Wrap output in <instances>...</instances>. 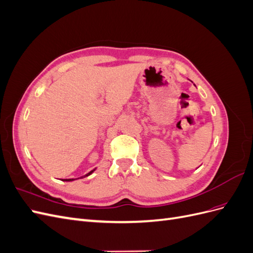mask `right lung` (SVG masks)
<instances>
[{"label": "right lung", "mask_w": 253, "mask_h": 253, "mask_svg": "<svg viewBox=\"0 0 253 253\" xmlns=\"http://www.w3.org/2000/svg\"><path fill=\"white\" fill-rule=\"evenodd\" d=\"M93 172H94V170H93V171H90L89 173H87V174H86V176H88L89 174H91V173H93ZM62 180H64V181H72V180H75V179H73V178H70V179H62Z\"/></svg>", "instance_id": "right-lung-1"}]
</instances>
